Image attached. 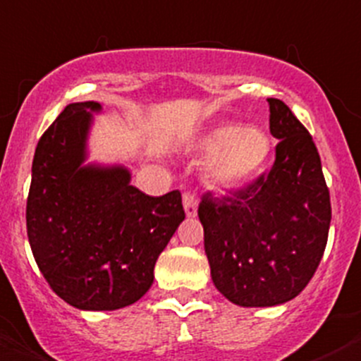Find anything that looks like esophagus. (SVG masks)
I'll list each match as a JSON object with an SVG mask.
<instances>
[{
  "label": "esophagus",
  "mask_w": 361,
  "mask_h": 361,
  "mask_svg": "<svg viewBox=\"0 0 361 361\" xmlns=\"http://www.w3.org/2000/svg\"><path fill=\"white\" fill-rule=\"evenodd\" d=\"M183 204H184V212H186L188 217H195L197 215V197L193 195V193L186 192L183 195Z\"/></svg>",
  "instance_id": "1"
}]
</instances>
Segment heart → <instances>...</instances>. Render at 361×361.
<instances>
[{
	"label": "heart",
	"instance_id": "obj_1",
	"mask_svg": "<svg viewBox=\"0 0 361 361\" xmlns=\"http://www.w3.org/2000/svg\"><path fill=\"white\" fill-rule=\"evenodd\" d=\"M208 162L210 183L221 188L237 186L254 177L270 157L272 142L259 128L221 126L214 129L202 142Z\"/></svg>",
	"mask_w": 361,
	"mask_h": 361
}]
</instances>
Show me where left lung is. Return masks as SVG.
<instances>
[{
  "label": "left lung",
  "mask_w": 361,
  "mask_h": 361,
  "mask_svg": "<svg viewBox=\"0 0 361 361\" xmlns=\"http://www.w3.org/2000/svg\"><path fill=\"white\" fill-rule=\"evenodd\" d=\"M279 140L269 173L230 195H202L199 219L217 290L239 307L294 300L327 246L331 195L310 133L285 102L269 98Z\"/></svg>",
  "instance_id": "1"
}]
</instances>
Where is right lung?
<instances>
[{
    "label": "right lung",
    "mask_w": 361,
    "mask_h": 361,
    "mask_svg": "<svg viewBox=\"0 0 361 361\" xmlns=\"http://www.w3.org/2000/svg\"><path fill=\"white\" fill-rule=\"evenodd\" d=\"M98 102L61 111L32 160L27 235L39 272L80 310H116L149 290L160 252L184 221L178 190L149 197L124 166L85 164Z\"/></svg>",
    "instance_id": "1"
}]
</instances>
